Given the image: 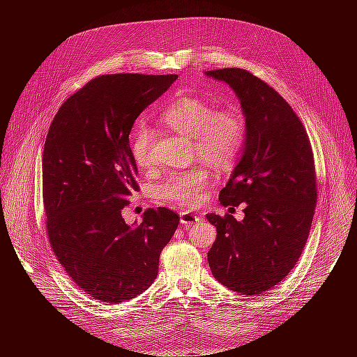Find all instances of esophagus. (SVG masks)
<instances>
[{
	"mask_svg": "<svg viewBox=\"0 0 357 357\" xmlns=\"http://www.w3.org/2000/svg\"><path fill=\"white\" fill-rule=\"evenodd\" d=\"M179 215H181V224H182V226H185V227L194 226V224L201 221V218L198 215H195V214H192L190 211H182Z\"/></svg>",
	"mask_w": 357,
	"mask_h": 357,
	"instance_id": "1",
	"label": "esophagus"
}]
</instances>
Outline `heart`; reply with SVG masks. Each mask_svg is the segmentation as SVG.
<instances>
[{
	"label": "heart",
	"instance_id": "obj_1",
	"mask_svg": "<svg viewBox=\"0 0 357 357\" xmlns=\"http://www.w3.org/2000/svg\"><path fill=\"white\" fill-rule=\"evenodd\" d=\"M160 120L179 135L192 139L194 155L217 169L230 166L245 142L246 127L236 107L214 109L205 100L183 96L174 100L160 114ZM153 128L139 126L131 137V155L139 167L153 166ZM210 176L202 167L174 172L156 188L158 198L175 205H197L204 198Z\"/></svg>",
	"mask_w": 357,
	"mask_h": 357
}]
</instances>
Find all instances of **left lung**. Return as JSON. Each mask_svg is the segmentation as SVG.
<instances>
[{
    "label": "left lung",
    "instance_id": "left-lung-1",
    "mask_svg": "<svg viewBox=\"0 0 357 357\" xmlns=\"http://www.w3.org/2000/svg\"><path fill=\"white\" fill-rule=\"evenodd\" d=\"M240 101L246 135L241 156L220 192L222 207L245 202V218L207 214L217 229L208 264L220 284L241 295L261 294L295 266L317 202L307 131L291 105L245 69L207 70Z\"/></svg>",
    "mask_w": 357,
    "mask_h": 357
}]
</instances>
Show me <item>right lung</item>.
Here are the masks:
<instances>
[{
	"label": "right lung",
	"mask_w": 357,
	"mask_h": 357,
	"mask_svg": "<svg viewBox=\"0 0 357 357\" xmlns=\"http://www.w3.org/2000/svg\"><path fill=\"white\" fill-rule=\"evenodd\" d=\"M176 79L102 75L69 97L50 124L42 163L50 246L73 282L101 303L120 304L153 284L179 224L165 207L131 226L121 215L139 190L131 127Z\"/></svg>",
	"instance_id": "add662e5"
}]
</instances>
